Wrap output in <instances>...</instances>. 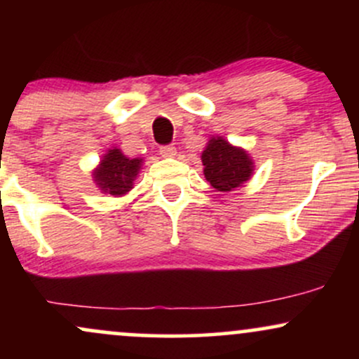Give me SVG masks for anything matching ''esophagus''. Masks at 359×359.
Here are the masks:
<instances>
[{
	"label": "esophagus",
	"mask_w": 359,
	"mask_h": 359,
	"mask_svg": "<svg viewBox=\"0 0 359 359\" xmlns=\"http://www.w3.org/2000/svg\"><path fill=\"white\" fill-rule=\"evenodd\" d=\"M160 155L162 156H175L177 155V148L174 145H165L160 148Z\"/></svg>",
	"instance_id": "esophagus-1"
}]
</instances>
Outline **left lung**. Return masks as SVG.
<instances>
[{"mask_svg":"<svg viewBox=\"0 0 359 359\" xmlns=\"http://www.w3.org/2000/svg\"><path fill=\"white\" fill-rule=\"evenodd\" d=\"M201 160L205 180L219 192L240 187L253 174V160L250 155L221 137L209 140Z\"/></svg>","mask_w":359,"mask_h":359,"instance_id":"obj_1","label":"left lung"}]
</instances>
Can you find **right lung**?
<instances>
[{
  "label": "right lung",
  "instance_id": "obj_1",
  "mask_svg": "<svg viewBox=\"0 0 359 359\" xmlns=\"http://www.w3.org/2000/svg\"><path fill=\"white\" fill-rule=\"evenodd\" d=\"M142 158H128L119 148H111L102 156L100 167L93 172L94 182L104 194L123 196L133 189V180L137 179Z\"/></svg>",
  "mask_w": 359,
  "mask_h": 359
}]
</instances>
